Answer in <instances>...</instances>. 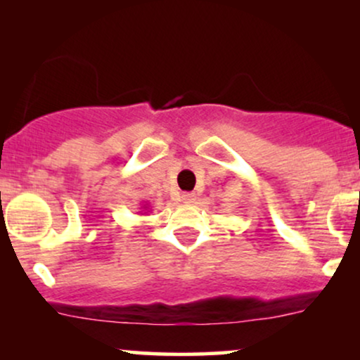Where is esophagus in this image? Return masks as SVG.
<instances>
[{
  "label": "esophagus",
  "mask_w": 360,
  "mask_h": 360,
  "mask_svg": "<svg viewBox=\"0 0 360 360\" xmlns=\"http://www.w3.org/2000/svg\"><path fill=\"white\" fill-rule=\"evenodd\" d=\"M183 203H186V205H193L194 201H196V194L194 193H183Z\"/></svg>",
  "instance_id": "esophagus-1"
}]
</instances>
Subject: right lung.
<instances>
[{"mask_svg": "<svg viewBox=\"0 0 360 360\" xmlns=\"http://www.w3.org/2000/svg\"><path fill=\"white\" fill-rule=\"evenodd\" d=\"M143 208H147V206H143Z\"/></svg>", "mask_w": 360, "mask_h": 360, "instance_id": "obj_1", "label": "right lung"}]
</instances>
